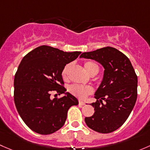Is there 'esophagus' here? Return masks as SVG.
Segmentation results:
<instances>
[{"instance_id": "34e87169", "label": "esophagus", "mask_w": 150, "mask_h": 150, "mask_svg": "<svg viewBox=\"0 0 150 150\" xmlns=\"http://www.w3.org/2000/svg\"><path fill=\"white\" fill-rule=\"evenodd\" d=\"M79 105L83 106L85 105V103H84V101H82V100H79Z\"/></svg>"}]
</instances>
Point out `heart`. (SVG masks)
<instances>
[{"mask_svg":"<svg viewBox=\"0 0 150 150\" xmlns=\"http://www.w3.org/2000/svg\"><path fill=\"white\" fill-rule=\"evenodd\" d=\"M71 64H67L65 66L62 71V77L64 79H66L69 74V69H70ZM84 68L86 71L92 74L94 72L98 73L99 70V67L95 63L92 62V61H87L84 64ZM69 91L72 95L79 98H85L87 95H90L92 93V88L89 86H83L79 85V84H74L71 85L69 88Z\"/></svg>","mask_w":150,"mask_h":150,"instance_id":"heart-1","label":"heart"}]
</instances>
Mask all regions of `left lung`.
Wrapping results in <instances>:
<instances>
[{"mask_svg": "<svg viewBox=\"0 0 150 150\" xmlns=\"http://www.w3.org/2000/svg\"><path fill=\"white\" fill-rule=\"evenodd\" d=\"M80 58L98 61L104 67L103 81L95 92V112L84 121L103 134L117 130L126 121L137 98V76L128 57L112 47L83 52Z\"/></svg>", "mask_w": 150, "mask_h": 150, "instance_id": "obj_1", "label": "left lung"}]
</instances>
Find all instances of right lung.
<instances>
[{
    "label": "right lung",
    "instance_id": "obj_1",
    "mask_svg": "<svg viewBox=\"0 0 150 150\" xmlns=\"http://www.w3.org/2000/svg\"><path fill=\"white\" fill-rule=\"evenodd\" d=\"M80 53L42 45L21 60L14 77V103L21 119L33 132L43 135L57 132L64 125L70 107L79 104L66 92L62 71ZM52 91L65 95L52 99Z\"/></svg>",
    "mask_w": 150,
    "mask_h": 150
}]
</instances>
